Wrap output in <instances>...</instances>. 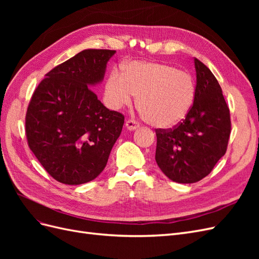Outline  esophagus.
Wrapping results in <instances>:
<instances>
[{
	"mask_svg": "<svg viewBox=\"0 0 259 259\" xmlns=\"http://www.w3.org/2000/svg\"><path fill=\"white\" fill-rule=\"evenodd\" d=\"M125 126H126V128L128 131H135V130H137L139 127V124L136 121H134V120H128V121H126V124H125Z\"/></svg>",
	"mask_w": 259,
	"mask_h": 259,
	"instance_id": "esophagus-1",
	"label": "esophagus"
}]
</instances>
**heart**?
<instances>
[{
  "instance_id": "obj_1",
  "label": "heart",
  "mask_w": 259,
  "mask_h": 259,
  "mask_svg": "<svg viewBox=\"0 0 259 259\" xmlns=\"http://www.w3.org/2000/svg\"><path fill=\"white\" fill-rule=\"evenodd\" d=\"M134 96L144 119L156 128L176 126L187 116L195 97L190 73L162 62L132 61L122 75L112 72L106 81L105 99L112 110L128 106Z\"/></svg>"
}]
</instances>
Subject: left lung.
<instances>
[{
    "instance_id": "left-lung-1",
    "label": "left lung",
    "mask_w": 259,
    "mask_h": 259,
    "mask_svg": "<svg viewBox=\"0 0 259 259\" xmlns=\"http://www.w3.org/2000/svg\"><path fill=\"white\" fill-rule=\"evenodd\" d=\"M197 86L193 105L173 130H156L155 161L163 174L179 184L207 176L225 155L230 136L229 108L210 70L194 58Z\"/></svg>"
}]
</instances>
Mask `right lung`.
Here are the masks:
<instances>
[{
  "label": "right lung",
  "mask_w": 259,
  "mask_h": 259,
  "mask_svg": "<svg viewBox=\"0 0 259 259\" xmlns=\"http://www.w3.org/2000/svg\"><path fill=\"white\" fill-rule=\"evenodd\" d=\"M110 50H85L45 75L26 115L31 151L57 182L81 185L107 165L124 116L107 109L91 88L103 82Z\"/></svg>",
  "instance_id": "obj_1"
}]
</instances>
